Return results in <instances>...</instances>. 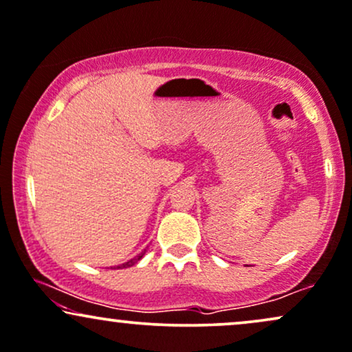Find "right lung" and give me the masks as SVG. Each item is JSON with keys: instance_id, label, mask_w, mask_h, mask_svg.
<instances>
[{"instance_id": "right-lung-1", "label": "right lung", "mask_w": 352, "mask_h": 352, "mask_svg": "<svg viewBox=\"0 0 352 352\" xmlns=\"http://www.w3.org/2000/svg\"><path fill=\"white\" fill-rule=\"evenodd\" d=\"M142 256H143V253H142V254H138L137 258H133V259H130V261L124 263L122 266H117V269H124V267H130V266H133V264H135L137 261H140V259H142Z\"/></svg>"}]
</instances>
